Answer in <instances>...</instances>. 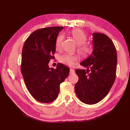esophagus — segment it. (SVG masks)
I'll list each match as a JSON object with an SVG mask.
<instances>
[{
    "label": "esophagus",
    "instance_id": "esophagus-1",
    "mask_svg": "<svg viewBox=\"0 0 130 130\" xmlns=\"http://www.w3.org/2000/svg\"><path fill=\"white\" fill-rule=\"evenodd\" d=\"M74 73H75V70H74V69H73L71 68L70 69V74H74Z\"/></svg>",
    "mask_w": 130,
    "mask_h": 130
}]
</instances>
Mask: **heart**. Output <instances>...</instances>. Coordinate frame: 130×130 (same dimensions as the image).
Listing matches in <instances>:
<instances>
[{"label":"heart","instance_id":"obj_1","mask_svg":"<svg viewBox=\"0 0 130 130\" xmlns=\"http://www.w3.org/2000/svg\"><path fill=\"white\" fill-rule=\"evenodd\" d=\"M71 35L75 42L78 44V51L83 56H87L91 52V47L86 44H84L87 40V36L85 33L80 29H73L71 32ZM64 38L62 34H59L57 36L55 43L56 50H60L61 44ZM78 60V56L75 54H65L61 55L59 58V61L63 64L72 67L76 61Z\"/></svg>","mask_w":130,"mask_h":130}]
</instances>
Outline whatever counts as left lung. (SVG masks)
<instances>
[{"instance_id": "1", "label": "left lung", "mask_w": 130, "mask_h": 130, "mask_svg": "<svg viewBox=\"0 0 130 130\" xmlns=\"http://www.w3.org/2000/svg\"><path fill=\"white\" fill-rule=\"evenodd\" d=\"M93 51L80 65L87 68L76 69L79 80L75 85L78 98L87 104L102 101L113 84L117 70L116 49L107 35L93 33Z\"/></svg>"}]
</instances>
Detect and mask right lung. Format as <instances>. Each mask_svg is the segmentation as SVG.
<instances>
[{"label": "right lung", "instance_id": "right-lung-1", "mask_svg": "<svg viewBox=\"0 0 130 130\" xmlns=\"http://www.w3.org/2000/svg\"><path fill=\"white\" fill-rule=\"evenodd\" d=\"M62 27L38 29L27 38L23 47L21 73L28 92L36 100L50 103L59 95L60 85L67 78L70 68L58 63L49 68L56 51V40Z\"/></svg>", "mask_w": 130, "mask_h": 130}]
</instances>
